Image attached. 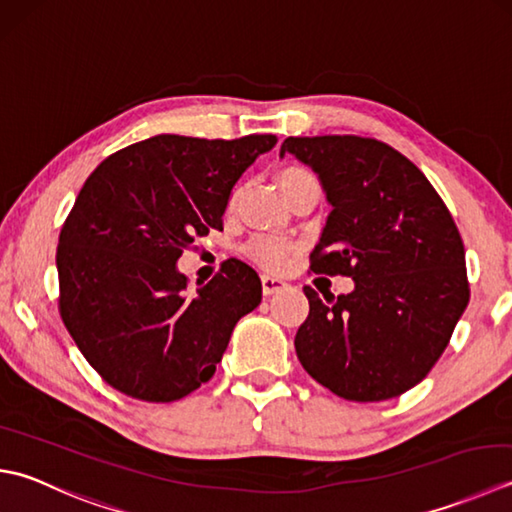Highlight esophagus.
<instances>
[{
	"label": "esophagus",
	"instance_id": "34e87169",
	"mask_svg": "<svg viewBox=\"0 0 512 512\" xmlns=\"http://www.w3.org/2000/svg\"><path fill=\"white\" fill-rule=\"evenodd\" d=\"M288 284L284 282L282 277H277V275H262V290H264V295H275L277 290H282V288H286Z\"/></svg>",
	"mask_w": 512,
	"mask_h": 512
}]
</instances>
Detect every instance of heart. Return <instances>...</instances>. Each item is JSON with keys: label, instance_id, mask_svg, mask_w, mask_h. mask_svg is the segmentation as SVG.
Instances as JSON below:
<instances>
[{"label": "heart", "instance_id": "1", "mask_svg": "<svg viewBox=\"0 0 512 512\" xmlns=\"http://www.w3.org/2000/svg\"><path fill=\"white\" fill-rule=\"evenodd\" d=\"M308 182H315V177L310 175V170H306L302 166L288 164V166L277 170V186H279V190H282L284 197H288L295 188L304 186ZM237 202H239V188L233 190V195L228 197V204H226L228 213H233V210L237 208ZM248 253H250V257H253V259H257L259 264L279 266V264L284 262L288 248L282 242H277V239L257 237L255 242L248 246Z\"/></svg>", "mask_w": 512, "mask_h": 512}]
</instances>
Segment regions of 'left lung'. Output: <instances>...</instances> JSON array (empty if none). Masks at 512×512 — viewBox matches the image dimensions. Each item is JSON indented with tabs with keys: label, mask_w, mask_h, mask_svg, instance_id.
Masks as SVG:
<instances>
[{
	"label": "left lung",
	"mask_w": 512,
	"mask_h": 512,
	"mask_svg": "<svg viewBox=\"0 0 512 512\" xmlns=\"http://www.w3.org/2000/svg\"><path fill=\"white\" fill-rule=\"evenodd\" d=\"M313 168L330 213L310 268L353 293L319 299L295 335L306 373L350 402L406 393L442 357L468 306L459 230L426 175L370 137H288L279 155Z\"/></svg>",
	"instance_id": "left-lung-1"
}]
</instances>
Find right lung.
Wrapping results in <instances>:
<instances>
[{"instance_id": "add662e5", "label": "right lung", "mask_w": 512, "mask_h": 512, "mask_svg": "<svg viewBox=\"0 0 512 512\" xmlns=\"http://www.w3.org/2000/svg\"><path fill=\"white\" fill-rule=\"evenodd\" d=\"M275 144V135H155L104 159L79 190L59 235V313L119 393L144 402L193 393L262 302V282L239 259L195 293L177 259L195 237L224 230L239 177Z\"/></svg>"}]
</instances>
